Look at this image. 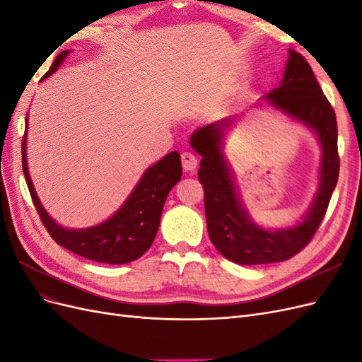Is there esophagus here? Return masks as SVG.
Returning a JSON list of instances; mask_svg holds the SVG:
<instances>
[{
    "label": "esophagus",
    "instance_id": "obj_1",
    "mask_svg": "<svg viewBox=\"0 0 362 362\" xmlns=\"http://www.w3.org/2000/svg\"><path fill=\"white\" fill-rule=\"evenodd\" d=\"M181 164L185 172H193L196 166H198V158H196V156L192 154V152L185 151L181 154Z\"/></svg>",
    "mask_w": 362,
    "mask_h": 362
}]
</instances>
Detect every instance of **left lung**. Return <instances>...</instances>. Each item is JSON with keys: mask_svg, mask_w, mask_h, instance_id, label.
Masks as SVG:
<instances>
[{"mask_svg": "<svg viewBox=\"0 0 362 362\" xmlns=\"http://www.w3.org/2000/svg\"><path fill=\"white\" fill-rule=\"evenodd\" d=\"M267 101L314 128L320 139L323 151L320 189L302 223L279 231H266L250 222L238 201L231 169L221 152L223 128L229 120L202 127L190 140L192 148L202 157L198 177L204 187L208 235L225 258L242 266L279 262L299 254L319 229L338 181L335 112L323 95L308 62L299 52L290 49L281 86L267 95Z\"/></svg>", "mask_w": 362, "mask_h": 362, "instance_id": "8db88e82", "label": "left lung"}]
</instances>
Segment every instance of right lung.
Instances as JSON below:
<instances>
[{
	"label": "right lung",
	"mask_w": 362,
	"mask_h": 362,
	"mask_svg": "<svg viewBox=\"0 0 362 362\" xmlns=\"http://www.w3.org/2000/svg\"><path fill=\"white\" fill-rule=\"evenodd\" d=\"M68 54L69 51H62L43 78L56 71ZM25 136L23 137L25 181L40 221L54 242L76 255L105 264H125L144 255L157 235L168 194L181 180L182 169L178 152L172 151L170 154L152 164L125 204L108 221L87 229H64L52 221L37 199L27 168Z\"/></svg>",
	"instance_id": "add662e5"
}]
</instances>
